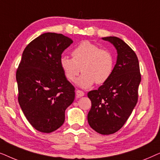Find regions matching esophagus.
<instances>
[{
    "instance_id": "esophagus-1",
    "label": "esophagus",
    "mask_w": 160,
    "mask_h": 160,
    "mask_svg": "<svg viewBox=\"0 0 160 160\" xmlns=\"http://www.w3.org/2000/svg\"><path fill=\"white\" fill-rule=\"evenodd\" d=\"M76 95L78 98H80V97H82V96L84 95V92L83 91H81V90H79V89H78V90H76Z\"/></svg>"
}]
</instances>
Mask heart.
<instances>
[{
    "mask_svg": "<svg viewBox=\"0 0 160 160\" xmlns=\"http://www.w3.org/2000/svg\"><path fill=\"white\" fill-rule=\"evenodd\" d=\"M71 54L73 58L66 56L60 58V66L71 82L76 79L80 71L82 72L76 80V84L82 88H89L95 82L103 84L112 75L114 58L108 50L101 49L98 46L85 41L78 45Z\"/></svg>",
    "mask_w": 160,
    "mask_h": 160,
    "instance_id": "heart-1",
    "label": "heart"
}]
</instances>
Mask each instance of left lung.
I'll list each match as a JSON object with an SVG mask.
<instances>
[{"label": "left lung", "instance_id": "1", "mask_svg": "<svg viewBox=\"0 0 160 160\" xmlns=\"http://www.w3.org/2000/svg\"><path fill=\"white\" fill-rule=\"evenodd\" d=\"M102 39L114 46L117 63L109 79L87 94L92 102L87 119L96 132L110 135L120 130L132 113L141 76L136 54L124 41L114 36Z\"/></svg>", "mask_w": 160, "mask_h": 160}]
</instances>
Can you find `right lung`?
Segmentation results:
<instances>
[{
	"label": "right lung",
	"mask_w": 160,
	"mask_h": 160,
	"mask_svg": "<svg viewBox=\"0 0 160 160\" xmlns=\"http://www.w3.org/2000/svg\"><path fill=\"white\" fill-rule=\"evenodd\" d=\"M72 43L62 34L46 32L22 53L16 74L19 104L30 124L41 132L62 125L65 111L75 98V88L60 66L61 54Z\"/></svg>",
	"instance_id": "obj_1"
}]
</instances>
